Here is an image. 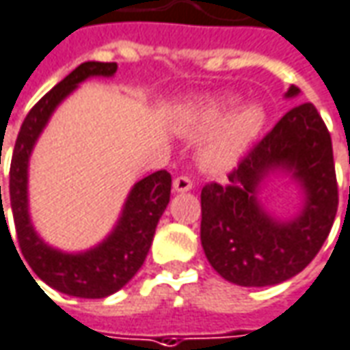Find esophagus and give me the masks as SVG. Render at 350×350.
Listing matches in <instances>:
<instances>
[{
    "label": "esophagus",
    "instance_id": "esophagus-1",
    "mask_svg": "<svg viewBox=\"0 0 350 350\" xmlns=\"http://www.w3.org/2000/svg\"><path fill=\"white\" fill-rule=\"evenodd\" d=\"M172 187H174V191H189L193 187V180L187 176H178L172 182Z\"/></svg>",
    "mask_w": 350,
    "mask_h": 350
}]
</instances>
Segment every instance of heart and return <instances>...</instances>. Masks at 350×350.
<instances>
[{
	"instance_id": "heart-1",
	"label": "heart",
	"mask_w": 350,
	"mask_h": 350,
	"mask_svg": "<svg viewBox=\"0 0 350 350\" xmlns=\"http://www.w3.org/2000/svg\"><path fill=\"white\" fill-rule=\"evenodd\" d=\"M232 105L234 99L230 97H208L185 111L184 130L187 134H203L219 124L199 151V163L208 172H222L234 165L265 122V111L258 105L241 107L224 118Z\"/></svg>"
}]
</instances>
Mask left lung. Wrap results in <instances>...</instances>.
<instances>
[{
  "mask_svg": "<svg viewBox=\"0 0 350 350\" xmlns=\"http://www.w3.org/2000/svg\"><path fill=\"white\" fill-rule=\"evenodd\" d=\"M299 94L291 85L287 97ZM285 167L306 189V206L280 223L256 199L258 184ZM339 205L332 135L312 103L293 107L228 174L201 191V243L211 266L232 284H282L310 265L334 226Z\"/></svg>",
  "mask_w": 350,
  "mask_h": 350,
  "instance_id": "obj_1",
  "label": "left lung"
}]
</instances>
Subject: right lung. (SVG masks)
<instances>
[{"label":"right lung","instance_id":"obj_1","mask_svg":"<svg viewBox=\"0 0 350 350\" xmlns=\"http://www.w3.org/2000/svg\"><path fill=\"white\" fill-rule=\"evenodd\" d=\"M115 72L116 63L88 61L76 66L51 92H47L30 109L21 126L9 170V197L15 218L16 239L26 262L44 284L51 285L61 293L82 299H103L107 295H113L120 287H124L142 268L153 241L159 218L163 216L170 201L172 176L166 170H159L139 180L126 199L122 216L113 234L94 249L72 255L45 245L30 224L26 193L28 159L51 113L76 85L90 76H113ZM0 222L7 226L3 205L0 211Z\"/></svg>","mask_w":350,"mask_h":350}]
</instances>
